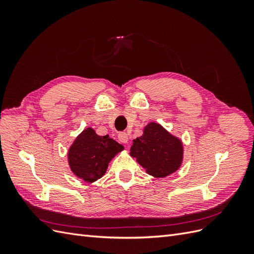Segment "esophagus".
I'll list each match as a JSON object with an SVG mask.
<instances>
[{
	"mask_svg": "<svg viewBox=\"0 0 254 254\" xmlns=\"http://www.w3.org/2000/svg\"><path fill=\"white\" fill-rule=\"evenodd\" d=\"M128 139H129V137H128V134L126 132L119 133V141L121 143H124V144L128 143Z\"/></svg>",
	"mask_w": 254,
	"mask_h": 254,
	"instance_id": "1",
	"label": "esophagus"
}]
</instances>
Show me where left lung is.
<instances>
[{
    "instance_id": "1",
    "label": "left lung",
    "mask_w": 254,
    "mask_h": 254,
    "mask_svg": "<svg viewBox=\"0 0 254 254\" xmlns=\"http://www.w3.org/2000/svg\"><path fill=\"white\" fill-rule=\"evenodd\" d=\"M130 156L156 178H165L177 172L183 161L182 141L158 123L150 122L143 134L133 140Z\"/></svg>"
}]
</instances>
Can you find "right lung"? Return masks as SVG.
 <instances>
[{
	"label": "right lung",
	"instance_id": "right-lung-1",
	"mask_svg": "<svg viewBox=\"0 0 254 254\" xmlns=\"http://www.w3.org/2000/svg\"><path fill=\"white\" fill-rule=\"evenodd\" d=\"M124 150V146L109 135H98L88 127L77 135L67 151V162L73 174L92 183L106 174L110 161Z\"/></svg>",
	"mask_w": 254,
	"mask_h": 254
}]
</instances>
